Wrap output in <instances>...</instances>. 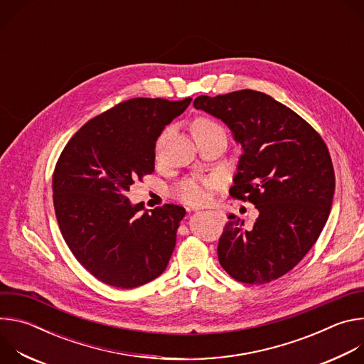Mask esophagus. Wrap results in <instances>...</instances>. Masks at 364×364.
I'll return each instance as SVG.
<instances>
[{"label":"esophagus","mask_w":364,"mask_h":364,"mask_svg":"<svg viewBox=\"0 0 364 364\" xmlns=\"http://www.w3.org/2000/svg\"><path fill=\"white\" fill-rule=\"evenodd\" d=\"M215 213H216V212H215ZM216 215H218V216H219V218H220V216H223V215H222V213H216Z\"/></svg>","instance_id":"obj_1"}]
</instances>
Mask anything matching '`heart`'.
Segmentation results:
<instances>
[{
	"mask_svg": "<svg viewBox=\"0 0 364 364\" xmlns=\"http://www.w3.org/2000/svg\"><path fill=\"white\" fill-rule=\"evenodd\" d=\"M219 128L218 124H215L213 121L207 119V118H198L196 119V122L193 124V135L196 134H201L205 131H210ZM216 186V180L210 178V180H201V178H186L181 183H178L174 190L173 194L174 197H177L178 200L187 203V204H203L209 198V188Z\"/></svg>",
	"mask_w": 364,
	"mask_h": 364,
	"instance_id": "1",
	"label": "heart"
}]
</instances>
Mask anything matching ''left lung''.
Segmentation results:
<instances>
[{
  "label": "left lung",
  "instance_id": "obj_1",
  "mask_svg": "<svg viewBox=\"0 0 364 364\" xmlns=\"http://www.w3.org/2000/svg\"><path fill=\"white\" fill-rule=\"evenodd\" d=\"M193 105L223 121L242 146L229 193L259 210L252 228L229 215L219 262L245 284L278 279L314 246L330 216L336 178L327 145L298 114L262 92L198 96Z\"/></svg>",
  "mask_w": 364,
  "mask_h": 364
}]
</instances>
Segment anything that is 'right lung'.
<instances>
[{
    "label": "right lung",
    "mask_w": 364,
    "mask_h": 364,
    "mask_svg": "<svg viewBox=\"0 0 364 364\" xmlns=\"http://www.w3.org/2000/svg\"><path fill=\"white\" fill-rule=\"evenodd\" d=\"M191 97H135L86 122L68 142L53 174L60 232L96 279L129 289L160 277L176 247L184 207L151 213L127 191L154 171L155 142Z\"/></svg>",
    "instance_id": "obj_1"
}]
</instances>
